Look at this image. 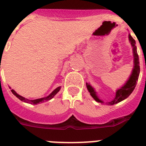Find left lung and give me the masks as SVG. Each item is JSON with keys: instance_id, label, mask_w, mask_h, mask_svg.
<instances>
[{"instance_id": "obj_1", "label": "left lung", "mask_w": 146, "mask_h": 146, "mask_svg": "<svg viewBox=\"0 0 146 146\" xmlns=\"http://www.w3.org/2000/svg\"><path fill=\"white\" fill-rule=\"evenodd\" d=\"M129 40L131 42V45L132 46L133 50V55H134V68L132 70L131 74L129 77V80L126 82V83L122 87H120L116 91V95L115 97L112 101L107 102L108 105H114L115 104H117L120 101H123L124 99H126V98L129 97L131 95V92L134 90L135 87H136L137 82L139 78V75H140V62H139V56H138L137 51V47L135 45L136 42L135 40L133 39L132 36L130 35H129ZM86 86L89 92L90 93V96H92L97 102H100V103H104L103 101L100 100L98 97L96 95V92L95 91L94 88L88 83H86Z\"/></svg>"}]
</instances>
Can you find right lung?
Returning <instances> with one entry per match:
<instances>
[{
    "label": "right lung",
    "instance_id": "obj_1",
    "mask_svg": "<svg viewBox=\"0 0 146 146\" xmlns=\"http://www.w3.org/2000/svg\"><path fill=\"white\" fill-rule=\"evenodd\" d=\"M60 89H61V87H57V88H56L55 90H54L53 91V92H52L50 95H49L48 96H47V97H45V98H38V99H35V100L26 99V98H25L23 97V96H20V95L17 94V92H15L14 90H12L11 91H12V93H13V94L15 95L16 97L18 98L20 101H24V102H26V103L31 104H37L42 103V102H45V101H49V100L51 99V98H53L55 96V95L56 94V93H57V92H59V90H60Z\"/></svg>",
    "mask_w": 146,
    "mask_h": 146
}]
</instances>
